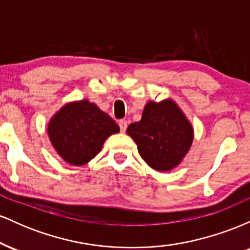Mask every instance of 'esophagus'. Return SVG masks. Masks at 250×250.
Here are the masks:
<instances>
[{"label": "esophagus", "instance_id": "obj_1", "mask_svg": "<svg viewBox=\"0 0 250 250\" xmlns=\"http://www.w3.org/2000/svg\"><path fill=\"white\" fill-rule=\"evenodd\" d=\"M119 125H120V129H121L122 133H125V129H127V122H125V120H121V121L119 122Z\"/></svg>", "mask_w": 250, "mask_h": 250}]
</instances>
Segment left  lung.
I'll list each match as a JSON object with an SVG mask.
<instances>
[{
	"instance_id": "8db88e82",
	"label": "left lung",
	"mask_w": 250,
	"mask_h": 250,
	"mask_svg": "<svg viewBox=\"0 0 250 250\" xmlns=\"http://www.w3.org/2000/svg\"><path fill=\"white\" fill-rule=\"evenodd\" d=\"M127 133L146 163L159 171L180 165L194 139L193 127L171 100L148 102L141 121L129 125Z\"/></svg>"
}]
</instances>
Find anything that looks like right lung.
<instances>
[{
    "mask_svg": "<svg viewBox=\"0 0 250 250\" xmlns=\"http://www.w3.org/2000/svg\"><path fill=\"white\" fill-rule=\"evenodd\" d=\"M120 131L108 114L88 100L68 103L48 125V135L65 162L82 166L101 150L105 139Z\"/></svg>",
    "mask_w": 250,
    "mask_h": 250,
    "instance_id": "obj_1",
    "label": "right lung"
}]
</instances>
